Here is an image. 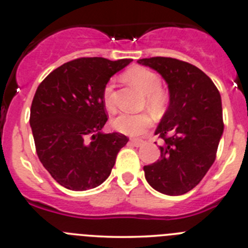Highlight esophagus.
I'll return each instance as SVG.
<instances>
[{"label": "esophagus", "instance_id": "1", "mask_svg": "<svg viewBox=\"0 0 248 248\" xmlns=\"http://www.w3.org/2000/svg\"><path fill=\"white\" fill-rule=\"evenodd\" d=\"M131 142H132V145H134V146L139 147L144 144V140L142 139H131Z\"/></svg>", "mask_w": 248, "mask_h": 248}]
</instances>
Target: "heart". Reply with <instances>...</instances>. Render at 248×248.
I'll return each instance as SVG.
<instances>
[{
	"instance_id": "b5f03b06",
	"label": "heart",
	"mask_w": 248,
	"mask_h": 248,
	"mask_svg": "<svg viewBox=\"0 0 248 248\" xmlns=\"http://www.w3.org/2000/svg\"><path fill=\"white\" fill-rule=\"evenodd\" d=\"M126 78L131 84L137 86L144 94H146V104L155 112H162L168 107L170 97L169 93L161 89L162 80L157 73L145 68L134 67L126 72ZM114 80H110L103 89V104L109 111L115 110V102L112 97ZM154 124V117L147 112L141 114H121L112 121V126L120 133L127 136H140Z\"/></svg>"
}]
</instances>
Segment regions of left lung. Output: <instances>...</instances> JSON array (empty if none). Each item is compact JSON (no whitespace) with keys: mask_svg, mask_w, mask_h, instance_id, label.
<instances>
[{"mask_svg":"<svg viewBox=\"0 0 248 248\" xmlns=\"http://www.w3.org/2000/svg\"><path fill=\"white\" fill-rule=\"evenodd\" d=\"M138 63L158 72L167 81L170 103L156 134L163 139L161 158L144 167L156 191L181 196L193 189L216 159L223 133L221 94L198 67L171 57H150Z\"/></svg>","mask_w":248,"mask_h":248,"instance_id":"left-lung-1","label":"left lung"}]
</instances>
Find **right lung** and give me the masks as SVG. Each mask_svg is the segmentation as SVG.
Masks as SVG:
<instances>
[{"label":"right lung","mask_w":248,"mask_h":248,"mask_svg":"<svg viewBox=\"0 0 248 248\" xmlns=\"http://www.w3.org/2000/svg\"><path fill=\"white\" fill-rule=\"evenodd\" d=\"M131 59L80 57L54 69L39 84L30 124L39 161L52 179L72 191L99 186L128 138L103 134L108 121L103 89Z\"/></svg>","instance_id":"add662e5"}]
</instances>
